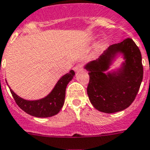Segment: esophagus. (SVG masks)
Masks as SVG:
<instances>
[{"instance_id":"obj_1","label":"esophagus","mask_w":150,"mask_h":150,"mask_svg":"<svg viewBox=\"0 0 150 150\" xmlns=\"http://www.w3.org/2000/svg\"><path fill=\"white\" fill-rule=\"evenodd\" d=\"M83 69V64H77L76 66L74 67V70L75 72H79Z\"/></svg>"}]
</instances>
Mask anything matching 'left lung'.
I'll list each match as a JSON object with an SVG mask.
<instances>
[{
	"label": "left lung",
	"instance_id": "obj_1",
	"mask_svg": "<svg viewBox=\"0 0 150 150\" xmlns=\"http://www.w3.org/2000/svg\"><path fill=\"white\" fill-rule=\"evenodd\" d=\"M118 54L125 62L116 71L108 72ZM141 54L130 38L111 45L97 60L85 66L90 81L87 94L90 103L104 113H115L128 108L134 101L143 79Z\"/></svg>",
	"mask_w": 150,
	"mask_h": 150
}]
</instances>
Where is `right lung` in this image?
<instances>
[{"label":"right lung","instance_id":"obj_1","mask_svg":"<svg viewBox=\"0 0 150 150\" xmlns=\"http://www.w3.org/2000/svg\"><path fill=\"white\" fill-rule=\"evenodd\" d=\"M75 75L73 70L66 73L56 84L53 90L46 97L39 100H26L20 98L9 86L13 97L22 110L32 116L39 118L51 117L58 114L63 107L67 85Z\"/></svg>","mask_w":150,"mask_h":150}]
</instances>
